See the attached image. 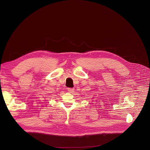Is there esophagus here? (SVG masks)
I'll use <instances>...</instances> for the list:
<instances>
[{
    "label": "esophagus",
    "instance_id": "1",
    "mask_svg": "<svg viewBox=\"0 0 150 150\" xmlns=\"http://www.w3.org/2000/svg\"><path fill=\"white\" fill-rule=\"evenodd\" d=\"M67 91H68V92H70V93H72V92H74V91L75 90H74V88H68V89H67Z\"/></svg>",
    "mask_w": 150,
    "mask_h": 150
}]
</instances>
